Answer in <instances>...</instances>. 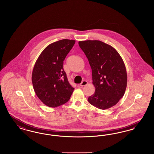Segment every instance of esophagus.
Returning a JSON list of instances; mask_svg holds the SVG:
<instances>
[{"instance_id": "obj_1", "label": "esophagus", "mask_w": 154, "mask_h": 154, "mask_svg": "<svg viewBox=\"0 0 154 154\" xmlns=\"http://www.w3.org/2000/svg\"><path fill=\"white\" fill-rule=\"evenodd\" d=\"M87 84H88V82L87 81H83L81 82V83L80 84V87H84V86L87 85Z\"/></svg>"}]
</instances>
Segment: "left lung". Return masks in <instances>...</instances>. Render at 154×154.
<instances>
[{
	"label": "left lung",
	"instance_id": "left-lung-1",
	"mask_svg": "<svg viewBox=\"0 0 154 154\" xmlns=\"http://www.w3.org/2000/svg\"><path fill=\"white\" fill-rule=\"evenodd\" d=\"M79 44L88 58L95 88L88 102L101 110L108 109L124 95L127 85L124 62L114 48L101 41H80Z\"/></svg>",
	"mask_w": 154,
	"mask_h": 154
}]
</instances>
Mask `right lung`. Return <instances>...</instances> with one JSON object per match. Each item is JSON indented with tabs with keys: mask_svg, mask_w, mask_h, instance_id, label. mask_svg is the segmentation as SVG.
Segmentation results:
<instances>
[{
	"mask_svg": "<svg viewBox=\"0 0 154 154\" xmlns=\"http://www.w3.org/2000/svg\"><path fill=\"white\" fill-rule=\"evenodd\" d=\"M75 42L63 39L48 45L35 64L32 75L34 91L38 99L50 107L67 102L73 92L63 65Z\"/></svg>",
	"mask_w": 154,
	"mask_h": 154,
	"instance_id": "obj_1",
	"label": "right lung"
}]
</instances>
